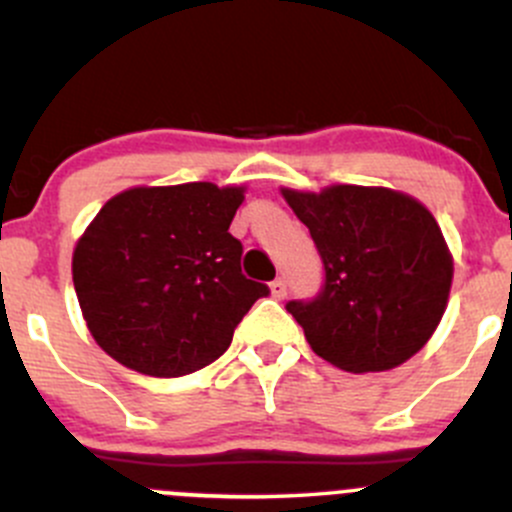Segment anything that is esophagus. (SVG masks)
<instances>
[{
  "instance_id": "34e87169",
  "label": "esophagus",
  "mask_w": 512,
  "mask_h": 512,
  "mask_svg": "<svg viewBox=\"0 0 512 512\" xmlns=\"http://www.w3.org/2000/svg\"><path fill=\"white\" fill-rule=\"evenodd\" d=\"M270 292L275 299H282L287 294V282L282 277H277V280L270 282Z\"/></svg>"
}]
</instances>
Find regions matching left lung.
I'll return each instance as SVG.
<instances>
[{
	"instance_id": "8db88e82",
	"label": "left lung",
	"mask_w": 512,
	"mask_h": 512,
	"mask_svg": "<svg viewBox=\"0 0 512 512\" xmlns=\"http://www.w3.org/2000/svg\"><path fill=\"white\" fill-rule=\"evenodd\" d=\"M324 262L312 302H287L317 356L344 371H386L431 339L448 304L453 257L426 205L391 188H282Z\"/></svg>"
}]
</instances>
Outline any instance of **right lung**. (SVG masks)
Listing matches in <instances>:
<instances>
[{
    "instance_id": "1",
    "label": "right lung",
    "mask_w": 512,
    "mask_h": 512,
    "mask_svg": "<svg viewBox=\"0 0 512 512\" xmlns=\"http://www.w3.org/2000/svg\"><path fill=\"white\" fill-rule=\"evenodd\" d=\"M242 200L237 185H141L98 210L71 275L86 327L111 359L173 379L230 347L242 317L270 294L242 275V245L227 232Z\"/></svg>"
}]
</instances>
